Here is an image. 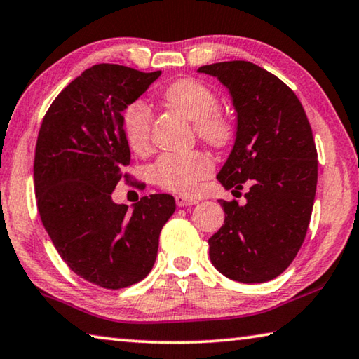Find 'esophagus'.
<instances>
[{
  "label": "esophagus",
  "mask_w": 359,
  "mask_h": 359,
  "mask_svg": "<svg viewBox=\"0 0 359 359\" xmlns=\"http://www.w3.org/2000/svg\"><path fill=\"white\" fill-rule=\"evenodd\" d=\"M175 202L178 206H191V205H197L198 200L192 197H186V196H176Z\"/></svg>",
  "instance_id": "obj_1"
}]
</instances>
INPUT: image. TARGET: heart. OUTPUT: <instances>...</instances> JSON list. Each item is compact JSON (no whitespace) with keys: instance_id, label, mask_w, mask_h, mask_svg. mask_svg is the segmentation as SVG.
<instances>
[{"instance_id":"obj_1","label":"heart","mask_w":359,"mask_h":359,"mask_svg":"<svg viewBox=\"0 0 359 359\" xmlns=\"http://www.w3.org/2000/svg\"><path fill=\"white\" fill-rule=\"evenodd\" d=\"M165 102L196 123L197 135L212 147H222L230 140L231 126L229 119L219 113V97L203 81L181 79L168 85L163 91ZM151 110L149 107L135 100L123 111V129L126 140L135 153H144L149 147ZM212 172V162L200 151L191 153H165L151 167L154 183L163 189L194 194L200 181L208 178Z\"/></svg>"}]
</instances>
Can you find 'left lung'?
Here are the masks:
<instances>
[{"label":"left lung","instance_id":"left-lung-1","mask_svg":"<svg viewBox=\"0 0 359 359\" xmlns=\"http://www.w3.org/2000/svg\"><path fill=\"white\" fill-rule=\"evenodd\" d=\"M227 88L236 135L217 173L224 189L241 191L246 205L219 200L225 221L210 243L219 273L243 284L278 278L297 257L317 191V149L306 111L290 88L249 61L198 67Z\"/></svg>","mask_w":359,"mask_h":359}]
</instances>
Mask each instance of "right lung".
<instances>
[{
    "instance_id": "add662e5",
    "label": "right lung",
    "mask_w": 359,
    "mask_h": 359,
    "mask_svg": "<svg viewBox=\"0 0 359 359\" xmlns=\"http://www.w3.org/2000/svg\"><path fill=\"white\" fill-rule=\"evenodd\" d=\"M161 71L96 65L62 90L43 116L34 191L43 227L72 271L104 288L147 278L175 198L153 194L128 208L111 200L130 151L123 111Z\"/></svg>"
}]
</instances>
